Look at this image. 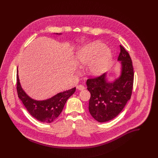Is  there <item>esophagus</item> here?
Returning <instances> with one entry per match:
<instances>
[{"label": "esophagus", "instance_id": "obj_1", "mask_svg": "<svg viewBox=\"0 0 158 158\" xmlns=\"http://www.w3.org/2000/svg\"><path fill=\"white\" fill-rule=\"evenodd\" d=\"M77 89L78 90H79V91H82V90L85 89V87L82 85H79L77 86Z\"/></svg>", "mask_w": 158, "mask_h": 158}]
</instances>
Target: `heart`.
<instances>
[{
  "label": "heart",
  "mask_w": 158,
  "mask_h": 158,
  "mask_svg": "<svg viewBox=\"0 0 158 158\" xmlns=\"http://www.w3.org/2000/svg\"><path fill=\"white\" fill-rule=\"evenodd\" d=\"M111 56L110 49L103 43L96 41L84 46L76 56V62L80 67L88 65L89 75L98 76L107 69Z\"/></svg>",
  "instance_id": "heart-1"
}]
</instances>
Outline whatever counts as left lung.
<instances>
[{"label": "left lung", "instance_id": "8db88e82", "mask_svg": "<svg viewBox=\"0 0 158 158\" xmlns=\"http://www.w3.org/2000/svg\"><path fill=\"white\" fill-rule=\"evenodd\" d=\"M118 60L121 61V74L113 82L108 81L107 73L88 79L86 82L91 93L89 111L98 122L104 123L116 118L131 99L134 82L131 59L126 49L120 46Z\"/></svg>", "mask_w": 158, "mask_h": 158}]
</instances>
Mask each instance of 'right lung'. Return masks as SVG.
Instances as JSON below:
<instances>
[{"mask_svg": "<svg viewBox=\"0 0 158 158\" xmlns=\"http://www.w3.org/2000/svg\"><path fill=\"white\" fill-rule=\"evenodd\" d=\"M56 34H61L56 33ZM17 91L19 98L32 117L42 123H50L55 121L60 115L67 99L75 93L76 87L59 93L48 99L35 100L29 97L22 88L17 69Z\"/></svg>", "mask_w": 158, "mask_h": 158, "instance_id": "obj_1", "label": "right lung"}]
</instances>
